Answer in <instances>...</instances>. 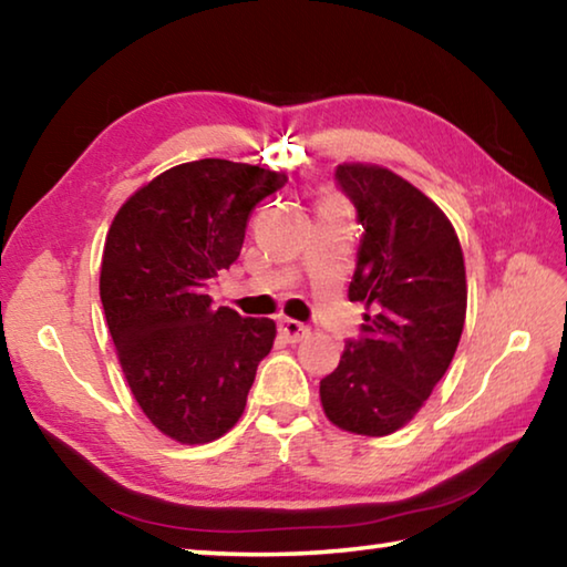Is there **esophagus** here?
<instances>
[{"instance_id":"obj_1","label":"esophagus","mask_w":567,"mask_h":567,"mask_svg":"<svg viewBox=\"0 0 567 567\" xmlns=\"http://www.w3.org/2000/svg\"><path fill=\"white\" fill-rule=\"evenodd\" d=\"M277 328H280L282 338L290 340V342H300V340L307 338V334H310V328H307V324L290 320V318H282L280 322H277Z\"/></svg>"}]
</instances>
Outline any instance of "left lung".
Instances as JSON below:
<instances>
[{
  "label": "left lung",
  "instance_id": "8db88e82",
  "mask_svg": "<svg viewBox=\"0 0 567 567\" xmlns=\"http://www.w3.org/2000/svg\"><path fill=\"white\" fill-rule=\"evenodd\" d=\"M362 239L350 300L364 302L360 338L320 380L324 415L354 435L382 437L417 415L453 362L467 310L465 262L433 199L378 165H338Z\"/></svg>",
  "mask_w": 567,
  "mask_h": 567
}]
</instances>
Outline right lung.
I'll use <instances>...</instances> for the list:
<instances>
[{"label":"right lung","mask_w":567,"mask_h":567,"mask_svg":"<svg viewBox=\"0 0 567 567\" xmlns=\"http://www.w3.org/2000/svg\"><path fill=\"white\" fill-rule=\"evenodd\" d=\"M285 182L243 162H185L134 192L112 219L104 318L134 400L177 443L223 437L272 350V320L215 310L207 287L239 257L255 205Z\"/></svg>","instance_id":"add662e5"}]
</instances>
